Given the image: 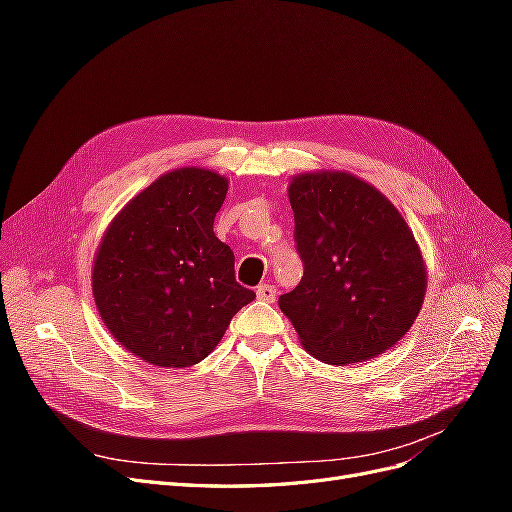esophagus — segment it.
Masks as SVG:
<instances>
[{
    "instance_id": "1",
    "label": "esophagus",
    "mask_w": 512,
    "mask_h": 512,
    "mask_svg": "<svg viewBox=\"0 0 512 512\" xmlns=\"http://www.w3.org/2000/svg\"><path fill=\"white\" fill-rule=\"evenodd\" d=\"M256 297H258L260 301H265V303H273L275 297H277L275 286H271V284H260V286L256 288Z\"/></svg>"
}]
</instances>
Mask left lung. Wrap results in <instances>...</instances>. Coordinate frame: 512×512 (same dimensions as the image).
I'll use <instances>...</instances> for the list:
<instances>
[{
	"label": "left lung",
	"instance_id": "obj_1",
	"mask_svg": "<svg viewBox=\"0 0 512 512\" xmlns=\"http://www.w3.org/2000/svg\"><path fill=\"white\" fill-rule=\"evenodd\" d=\"M299 286L280 297L303 348L318 361L352 365L408 333L425 297L421 250L399 211L348 173H307L288 190Z\"/></svg>",
	"mask_w": 512,
	"mask_h": 512
}]
</instances>
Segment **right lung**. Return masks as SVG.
Segmentation results:
<instances>
[{"mask_svg": "<svg viewBox=\"0 0 512 512\" xmlns=\"http://www.w3.org/2000/svg\"><path fill=\"white\" fill-rule=\"evenodd\" d=\"M228 181L179 168L143 190L108 226L94 262L104 324L138 359L188 367L218 346L256 299L235 277V254L213 232Z\"/></svg>", "mask_w": 512, "mask_h": 512, "instance_id": "add662e5", "label": "right lung"}]
</instances>
